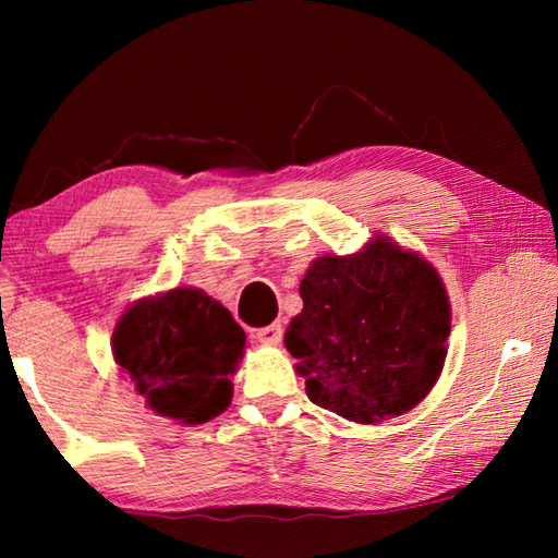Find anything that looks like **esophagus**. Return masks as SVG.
Here are the masks:
<instances>
[{"mask_svg":"<svg viewBox=\"0 0 558 558\" xmlns=\"http://www.w3.org/2000/svg\"><path fill=\"white\" fill-rule=\"evenodd\" d=\"M254 338L258 342H264V345H278L280 338H282V326L280 324H270V326L258 328L256 333H254Z\"/></svg>","mask_w":558,"mask_h":558,"instance_id":"obj_1","label":"esophagus"}]
</instances>
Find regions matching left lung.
<instances>
[{"label":"left lung","mask_w":558,"mask_h":558,"mask_svg":"<svg viewBox=\"0 0 558 558\" xmlns=\"http://www.w3.org/2000/svg\"><path fill=\"white\" fill-rule=\"evenodd\" d=\"M286 348L314 405L372 424L412 410L446 360L450 304L438 272L386 236L322 256L300 286Z\"/></svg>","instance_id":"obj_1"}]
</instances>
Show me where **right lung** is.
Returning a JSON list of instances; mask_svg holds the SVG:
<instances>
[{"mask_svg": "<svg viewBox=\"0 0 558 558\" xmlns=\"http://www.w3.org/2000/svg\"><path fill=\"white\" fill-rule=\"evenodd\" d=\"M246 336L206 292L177 288L134 304L114 326V362L150 410L184 424L216 417L232 400Z\"/></svg>", "mask_w": 558, "mask_h": 558, "instance_id": "right-lung-1", "label": "right lung"}]
</instances>
